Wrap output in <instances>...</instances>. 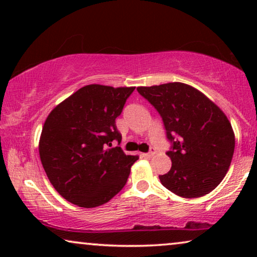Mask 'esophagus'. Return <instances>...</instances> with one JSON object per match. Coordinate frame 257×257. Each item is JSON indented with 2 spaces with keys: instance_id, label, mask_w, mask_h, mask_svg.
Wrapping results in <instances>:
<instances>
[{
  "instance_id": "1",
  "label": "esophagus",
  "mask_w": 257,
  "mask_h": 257,
  "mask_svg": "<svg viewBox=\"0 0 257 257\" xmlns=\"http://www.w3.org/2000/svg\"><path fill=\"white\" fill-rule=\"evenodd\" d=\"M154 154H156V150H154V149H151V151H150L149 153H143L142 156H143V157H145V158H152V157L154 156Z\"/></svg>"
}]
</instances>
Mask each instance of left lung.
Segmentation results:
<instances>
[{
    "mask_svg": "<svg viewBox=\"0 0 257 257\" xmlns=\"http://www.w3.org/2000/svg\"><path fill=\"white\" fill-rule=\"evenodd\" d=\"M163 118L172 167L159 175L165 187L186 199L208 194L230 166L235 136L227 115L208 97L184 83L137 87Z\"/></svg>",
    "mask_w": 257,
    "mask_h": 257,
    "instance_id": "8db88e82",
    "label": "left lung"
}]
</instances>
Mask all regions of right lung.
<instances>
[{"label":"right lung","mask_w":257,"mask_h":257,"mask_svg":"<svg viewBox=\"0 0 257 257\" xmlns=\"http://www.w3.org/2000/svg\"><path fill=\"white\" fill-rule=\"evenodd\" d=\"M136 87L91 84L58 104L42 128L38 151L51 185L73 205H104L124 187L138 156H126L115 126Z\"/></svg>","instance_id":"right-lung-1"}]
</instances>
